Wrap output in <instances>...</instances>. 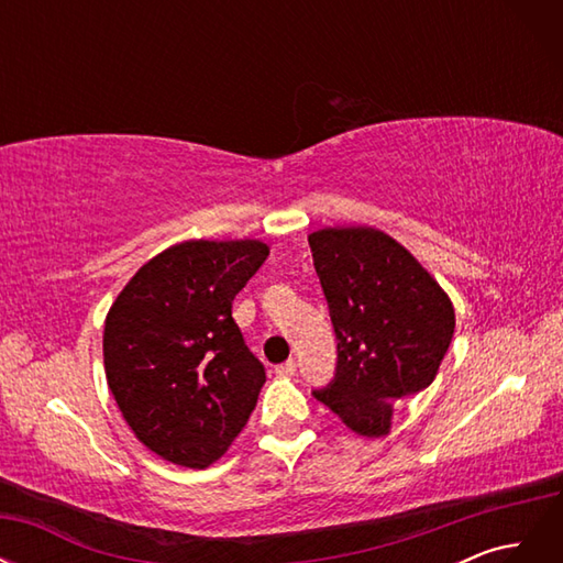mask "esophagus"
Wrapping results in <instances>:
<instances>
[{
  "label": "esophagus",
  "mask_w": 563,
  "mask_h": 563,
  "mask_svg": "<svg viewBox=\"0 0 563 563\" xmlns=\"http://www.w3.org/2000/svg\"><path fill=\"white\" fill-rule=\"evenodd\" d=\"M275 371H277V376H282V378L294 376V373H296V360H288V362L279 364Z\"/></svg>",
  "instance_id": "1"
}]
</instances>
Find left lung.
<instances>
[{"label": "left lung", "instance_id": "1", "mask_svg": "<svg viewBox=\"0 0 563 563\" xmlns=\"http://www.w3.org/2000/svg\"><path fill=\"white\" fill-rule=\"evenodd\" d=\"M338 340L333 380L312 395L362 437H385L395 401L437 378L453 302L389 234L327 228L308 236Z\"/></svg>", "mask_w": 563, "mask_h": 563}]
</instances>
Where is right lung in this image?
<instances>
[{
  "mask_svg": "<svg viewBox=\"0 0 563 563\" xmlns=\"http://www.w3.org/2000/svg\"><path fill=\"white\" fill-rule=\"evenodd\" d=\"M269 255L258 240H192L147 261L106 317L103 360L133 434L180 467L223 455L258 401L265 368L232 300Z\"/></svg>",
  "mask_w": 563,
  "mask_h": 563,
  "instance_id": "right-lung-1",
  "label": "right lung"
}]
</instances>
